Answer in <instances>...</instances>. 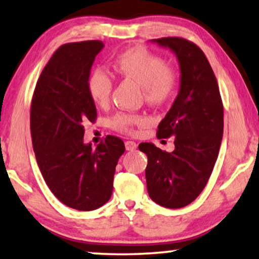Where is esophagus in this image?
Masks as SVG:
<instances>
[{"mask_svg": "<svg viewBox=\"0 0 259 259\" xmlns=\"http://www.w3.org/2000/svg\"><path fill=\"white\" fill-rule=\"evenodd\" d=\"M125 146H126V150H127V151H133V150H136L138 145H137L136 141H132V140H127L126 143H125Z\"/></svg>", "mask_w": 259, "mask_h": 259, "instance_id": "34e87169", "label": "esophagus"}]
</instances>
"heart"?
<instances>
[{
    "label": "heart",
    "instance_id": "1",
    "mask_svg": "<svg viewBox=\"0 0 259 259\" xmlns=\"http://www.w3.org/2000/svg\"><path fill=\"white\" fill-rule=\"evenodd\" d=\"M113 69L120 77L136 81L141 86L144 100L151 106H164L175 98L179 86L176 67L166 65L160 55L144 47L126 49L113 60ZM88 94L94 104L107 105L113 91V77L101 68L92 70L87 79ZM150 123V118L138 113L120 112L113 116L111 125L121 133L134 134L138 127Z\"/></svg>",
    "mask_w": 259,
    "mask_h": 259
}]
</instances>
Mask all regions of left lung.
Returning <instances> with one entry per match:
<instances>
[{
	"mask_svg": "<svg viewBox=\"0 0 259 259\" xmlns=\"http://www.w3.org/2000/svg\"><path fill=\"white\" fill-rule=\"evenodd\" d=\"M176 53L180 65V91L171 109L159 123V139L173 138L168 153L143 143L146 153L148 196L168 208L186 206L206 186L218 158L224 130V108L213 70L196 44L183 37L154 40Z\"/></svg>",
	"mask_w": 259,
	"mask_h": 259,
	"instance_id": "8db88e82",
	"label": "left lung"
}]
</instances>
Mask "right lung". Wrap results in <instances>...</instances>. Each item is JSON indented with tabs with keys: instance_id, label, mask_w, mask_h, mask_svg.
<instances>
[{
	"instance_id": "1",
	"label": "right lung",
	"mask_w": 259,
	"mask_h": 259,
	"mask_svg": "<svg viewBox=\"0 0 259 259\" xmlns=\"http://www.w3.org/2000/svg\"><path fill=\"white\" fill-rule=\"evenodd\" d=\"M104 44L99 40L62 45L42 70L30 107L35 157L46 184L68 207L92 211L107 203L115 166L125 152L118 137L97 147L83 144V122L97 120L87 79Z\"/></svg>"
}]
</instances>
